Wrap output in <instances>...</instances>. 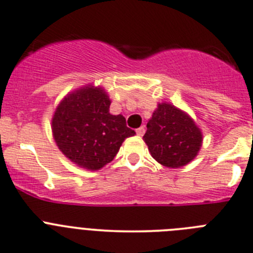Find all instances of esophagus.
I'll use <instances>...</instances> for the list:
<instances>
[{"instance_id":"1","label":"esophagus","mask_w":253,"mask_h":253,"mask_svg":"<svg viewBox=\"0 0 253 253\" xmlns=\"http://www.w3.org/2000/svg\"><path fill=\"white\" fill-rule=\"evenodd\" d=\"M135 132H137V134L139 135V137H142V135L145 133L144 126H142V127H139V128H137V131H135Z\"/></svg>"}]
</instances>
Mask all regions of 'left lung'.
I'll return each mask as SVG.
<instances>
[{
    "instance_id": "left-lung-1",
    "label": "left lung",
    "mask_w": 253,
    "mask_h": 253,
    "mask_svg": "<svg viewBox=\"0 0 253 253\" xmlns=\"http://www.w3.org/2000/svg\"><path fill=\"white\" fill-rule=\"evenodd\" d=\"M143 139L159 164L179 169L196 158L203 145V132L185 111L160 103L147 124Z\"/></svg>"
}]
</instances>
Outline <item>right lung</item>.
Here are the masks:
<instances>
[{
	"mask_svg": "<svg viewBox=\"0 0 253 253\" xmlns=\"http://www.w3.org/2000/svg\"><path fill=\"white\" fill-rule=\"evenodd\" d=\"M111 100L100 86L75 89L63 98L52 118V133L71 162L97 171L114 160L126 138L135 134L122 115L109 113Z\"/></svg>",
	"mask_w": 253,
	"mask_h": 253,
	"instance_id": "right-lung-1",
	"label": "right lung"
}]
</instances>
